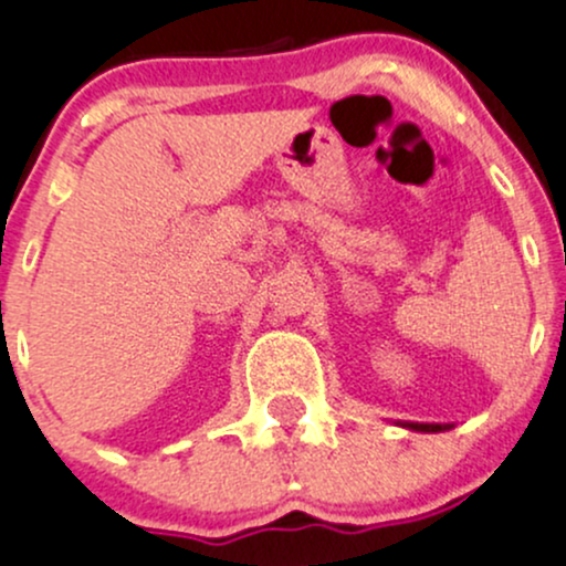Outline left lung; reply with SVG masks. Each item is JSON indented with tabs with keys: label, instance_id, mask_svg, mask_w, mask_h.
Instances as JSON below:
<instances>
[{
	"label": "left lung",
	"instance_id": "left-lung-1",
	"mask_svg": "<svg viewBox=\"0 0 566 566\" xmlns=\"http://www.w3.org/2000/svg\"><path fill=\"white\" fill-rule=\"evenodd\" d=\"M409 428H415V431H428V433H437V431H444V428L450 426H437V423H407Z\"/></svg>",
	"mask_w": 566,
	"mask_h": 566
}]
</instances>
